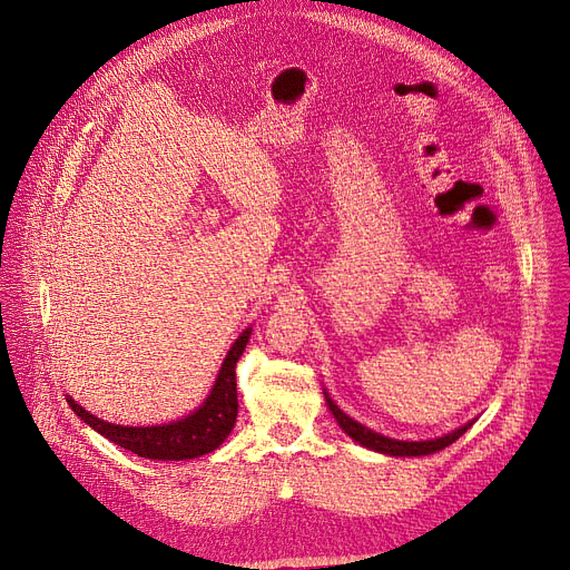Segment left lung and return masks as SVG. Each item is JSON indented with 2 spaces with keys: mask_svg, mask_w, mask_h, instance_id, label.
Instances as JSON below:
<instances>
[{
  "mask_svg": "<svg viewBox=\"0 0 570 570\" xmlns=\"http://www.w3.org/2000/svg\"><path fill=\"white\" fill-rule=\"evenodd\" d=\"M323 395H325L327 409H331V413L335 415L337 425H340L353 441H357L361 445L370 448V451H374V453H383V455H391V458H421V455L439 453V451H443V448L455 443V441L473 425V421H471V423H466V425H462V428H458V430H453V432H448V434H443V436H436V439H425V441H400V439L383 436V434H379V432L365 428L363 423L353 421L351 415H346V413L333 402L331 395H327L325 391H323Z\"/></svg>",
  "mask_w": 570,
  "mask_h": 570,
  "instance_id": "left-lung-1",
  "label": "left lung"
}]
</instances>
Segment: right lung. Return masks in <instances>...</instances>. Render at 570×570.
I'll list each match as a JSON object with an SVG mask.
<instances>
[{"label": "right lung", "mask_w": 570, "mask_h": 570, "mask_svg": "<svg viewBox=\"0 0 570 570\" xmlns=\"http://www.w3.org/2000/svg\"><path fill=\"white\" fill-rule=\"evenodd\" d=\"M252 337V325L243 331L233 346L228 348L224 363L219 367V374L209 387L207 397L203 404L191 411L189 415H183L179 421L161 423V425H147V428H134V425H115L106 423L95 413L85 411L71 395H67L69 406L85 425L106 436L108 441L117 443L125 451H131L138 458L147 460H194L205 453H213L226 441L235 425L237 415V385H235V365L239 355L245 353Z\"/></svg>", "instance_id": "right-lung-1"}]
</instances>
